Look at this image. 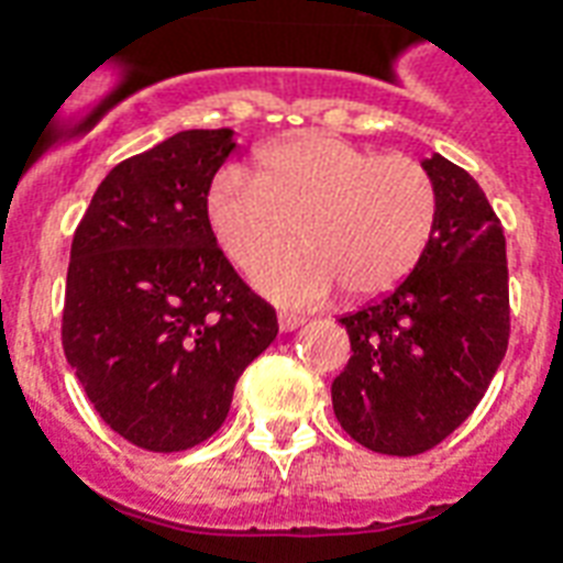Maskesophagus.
Masks as SVG:
<instances>
[{"mask_svg": "<svg viewBox=\"0 0 563 563\" xmlns=\"http://www.w3.org/2000/svg\"><path fill=\"white\" fill-rule=\"evenodd\" d=\"M277 324H280L283 333H291V330H298V327L303 324V318L291 316V312H280V316H277Z\"/></svg>", "mask_w": 563, "mask_h": 563, "instance_id": "34e87169", "label": "esophagus"}]
</instances>
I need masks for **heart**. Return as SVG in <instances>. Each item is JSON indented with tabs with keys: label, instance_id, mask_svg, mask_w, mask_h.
Instances as JSON below:
<instances>
[{
	"label": "heart",
	"instance_id": "b5f03b06",
	"mask_svg": "<svg viewBox=\"0 0 563 563\" xmlns=\"http://www.w3.org/2000/svg\"><path fill=\"white\" fill-rule=\"evenodd\" d=\"M438 198L420 163L374 154L333 134H300L230 166L203 212L221 251L242 268L288 244L305 247L254 268L256 289L286 307H316L342 283L353 298L391 291L423 256Z\"/></svg>",
	"mask_w": 563,
	"mask_h": 563
}]
</instances>
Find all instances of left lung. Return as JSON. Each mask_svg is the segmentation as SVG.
Returning <instances> with one entry per match:
<instances>
[{"label":"left lung","instance_id":"8db88e82","mask_svg":"<svg viewBox=\"0 0 563 563\" xmlns=\"http://www.w3.org/2000/svg\"><path fill=\"white\" fill-rule=\"evenodd\" d=\"M435 187V228L406 280L339 318L351 362L333 411L383 455L441 444L488 391L508 347L506 233L479 184L441 154L420 161Z\"/></svg>","mask_w":563,"mask_h":563}]
</instances>
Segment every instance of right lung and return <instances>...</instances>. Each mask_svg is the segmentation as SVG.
Instances as JSON below:
<instances>
[{
  "label": "right lung",
  "instance_id": "1",
  "mask_svg": "<svg viewBox=\"0 0 563 563\" xmlns=\"http://www.w3.org/2000/svg\"><path fill=\"white\" fill-rule=\"evenodd\" d=\"M236 148L230 128L180 131L99 184L73 239L64 353L113 432L180 453L224 423L277 316L239 280L203 212Z\"/></svg>",
  "mask_w": 563,
  "mask_h": 563
}]
</instances>
